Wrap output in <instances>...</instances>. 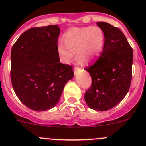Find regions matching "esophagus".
Here are the masks:
<instances>
[{"label":"esophagus","instance_id":"1","mask_svg":"<svg viewBox=\"0 0 146 146\" xmlns=\"http://www.w3.org/2000/svg\"><path fill=\"white\" fill-rule=\"evenodd\" d=\"M80 70V68H78V67H75L74 68H73V71L75 72V73H76V72L78 71V70Z\"/></svg>","mask_w":146,"mask_h":146}]
</instances>
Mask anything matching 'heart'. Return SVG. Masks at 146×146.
Instances as JSON below:
<instances>
[{
  "label": "heart",
  "instance_id": "heart-1",
  "mask_svg": "<svg viewBox=\"0 0 146 146\" xmlns=\"http://www.w3.org/2000/svg\"><path fill=\"white\" fill-rule=\"evenodd\" d=\"M104 39V31L98 26L72 28L64 34V42L57 44L60 61L68 64L76 51L78 62H90L102 51Z\"/></svg>",
  "mask_w": 146,
  "mask_h": 146
}]
</instances>
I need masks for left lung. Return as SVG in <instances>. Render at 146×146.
Segmentation results:
<instances>
[{
    "mask_svg": "<svg viewBox=\"0 0 146 146\" xmlns=\"http://www.w3.org/2000/svg\"><path fill=\"white\" fill-rule=\"evenodd\" d=\"M104 31V44L100 56L85 68L92 78V86L85 94L90 109L104 111L110 110L124 98L132 78L133 49L119 28L99 22Z\"/></svg>",
    "mask_w": 146,
    "mask_h": 146,
    "instance_id": "left-lung-1",
    "label": "left lung"
}]
</instances>
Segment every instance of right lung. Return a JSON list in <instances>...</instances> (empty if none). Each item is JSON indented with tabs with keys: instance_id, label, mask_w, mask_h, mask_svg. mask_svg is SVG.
Returning <instances> with one entry per match:
<instances>
[{
	"instance_id": "1",
	"label": "right lung",
	"mask_w": 146,
	"mask_h": 146,
	"mask_svg": "<svg viewBox=\"0 0 146 146\" xmlns=\"http://www.w3.org/2000/svg\"><path fill=\"white\" fill-rule=\"evenodd\" d=\"M58 25L33 27L20 35L11 50V82L22 103L35 111L53 108L64 86L74 76L69 65L60 63Z\"/></svg>"
}]
</instances>
